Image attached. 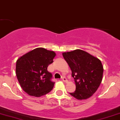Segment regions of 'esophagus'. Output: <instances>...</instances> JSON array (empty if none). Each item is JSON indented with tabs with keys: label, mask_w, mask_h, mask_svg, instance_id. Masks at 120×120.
I'll use <instances>...</instances> for the list:
<instances>
[{
	"label": "esophagus",
	"mask_w": 120,
	"mask_h": 120,
	"mask_svg": "<svg viewBox=\"0 0 120 120\" xmlns=\"http://www.w3.org/2000/svg\"><path fill=\"white\" fill-rule=\"evenodd\" d=\"M62 80L64 82H68V79H67V78H66L65 77H62Z\"/></svg>",
	"instance_id": "34e87169"
}]
</instances>
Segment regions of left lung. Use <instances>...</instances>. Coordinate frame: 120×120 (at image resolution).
<instances>
[{
  "mask_svg": "<svg viewBox=\"0 0 120 120\" xmlns=\"http://www.w3.org/2000/svg\"><path fill=\"white\" fill-rule=\"evenodd\" d=\"M63 56L70 66L76 89L69 94L77 100H86L100 86L104 69L101 60L82 50L64 52Z\"/></svg>",
  "mask_w": 120,
  "mask_h": 120,
  "instance_id": "obj_1",
  "label": "left lung"
}]
</instances>
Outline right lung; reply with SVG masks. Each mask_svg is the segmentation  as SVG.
Returning <instances> with one entry per match:
<instances>
[{
	"label": "right lung",
	"mask_w": 120,
	"mask_h": 120,
	"mask_svg": "<svg viewBox=\"0 0 120 120\" xmlns=\"http://www.w3.org/2000/svg\"><path fill=\"white\" fill-rule=\"evenodd\" d=\"M54 51L37 48L23 55L16 64V74L19 83L26 93L41 97L49 93L55 82L52 75L47 71L49 65L53 62Z\"/></svg>",
	"instance_id": "obj_1"
}]
</instances>
